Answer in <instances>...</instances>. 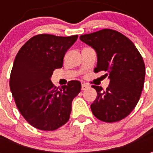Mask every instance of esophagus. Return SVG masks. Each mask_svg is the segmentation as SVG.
<instances>
[{
  "instance_id": "esophagus-1",
  "label": "esophagus",
  "mask_w": 153,
  "mask_h": 153,
  "mask_svg": "<svg viewBox=\"0 0 153 153\" xmlns=\"http://www.w3.org/2000/svg\"><path fill=\"white\" fill-rule=\"evenodd\" d=\"M89 88V86H88V85H87V84H85V83H83V84H82V86H81L82 90H86L87 88Z\"/></svg>"
}]
</instances>
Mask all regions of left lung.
<instances>
[{
	"label": "left lung",
	"instance_id": "1",
	"mask_svg": "<svg viewBox=\"0 0 153 153\" xmlns=\"http://www.w3.org/2000/svg\"><path fill=\"white\" fill-rule=\"evenodd\" d=\"M80 40L96 51L94 72L104 70L110 79L106 91L92 86L97 93L92 112L102 121H120L131 113L141 96L145 79L143 57L127 37L112 29L81 35Z\"/></svg>",
	"mask_w": 153,
	"mask_h": 153
}]
</instances>
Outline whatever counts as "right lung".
I'll return each mask as SVG.
<instances>
[{
  "instance_id": "right-lung-1",
  "label": "right lung",
  "mask_w": 153,
  "mask_h": 153,
  "mask_svg": "<svg viewBox=\"0 0 153 153\" xmlns=\"http://www.w3.org/2000/svg\"><path fill=\"white\" fill-rule=\"evenodd\" d=\"M77 38L78 35H36L16 55L10 88L19 112L34 128L51 131L70 119L72 101L79 93L81 83L72 80L58 89L51 77L63 66L65 52Z\"/></svg>"
}]
</instances>
